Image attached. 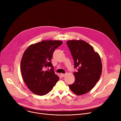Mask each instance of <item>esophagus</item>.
<instances>
[{"instance_id": "1", "label": "esophagus", "mask_w": 121, "mask_h": 121, "mask_svg": "<svg viewBox=\"0 0 121 121\" xmlns=\"http://www.w3.org/2000/svg\"><path fill=\"white\" fill-rule=\"evenodd\" d=\"M60 75H61V77H62V78H64V77H65L66 74H65V73H61V74H60Z\"/></svg>"}]
</instances>
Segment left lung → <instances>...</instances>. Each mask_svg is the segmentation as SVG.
<instances>
[{
  "label": "left lung",
  "instance_id": "left-lung-1",
  "mask_svg": "<svg viewBox=\"0 0 121 121\" xmlns=\"http://www.w3.org/2000/svg\"><path fill=\"white\" fill-rule=\"evenodd\" d=\"M67 45L74 61L75 81L69 85L75 94L80 96L91 91L99 81L102 72V64L98 53L90 44L83 40H69Z\"/></svg>",
  "mask_w": 121,
  "mask_h": 121
}]
</instances>
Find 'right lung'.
Instances as JSON below:
<instances>
[{
  "label": "right lung",
  "instance_id": "add662e5",
  "mask_svg": "<svg viewBox=\"0 0 121 121\" xmlns=\"http://www.w3.org/2000/svg\"><path fill=\"white\" fill-rule=\"evenodd\" d=\"M62 43L58 40L42 41L31 44L24 52L21 63L22 75L29 89L35 94H47L59 79L51 60L55 49ZM47 67H51V71H46Z\"/></svg>",
  "mask_w": 121,
  "mask_h": 121
}]
</instances>
